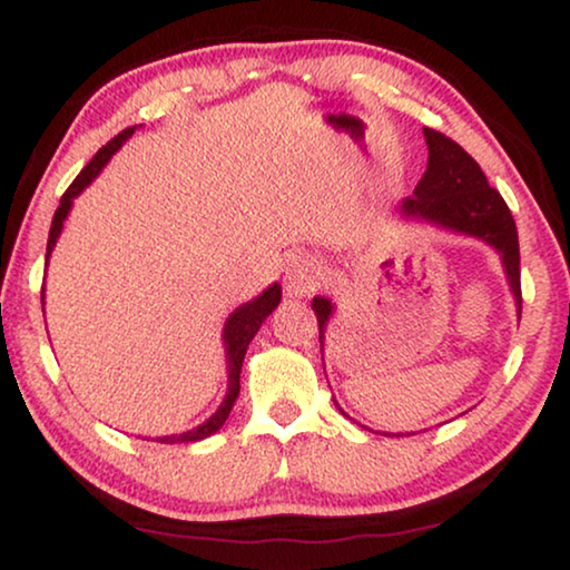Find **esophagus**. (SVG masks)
Segmentation results:
<instances>
[{
	"label": "esophagus",
	"instance_id": "obj_1",
	"mask_svg": "<svg viewBox=\"0 0 570 570\" xmlns=\"http://www.w3.org/2000/svg\"><path fill=\"white\" fill-rule=\"evenodd\" d=\"M324 269L322 264L311 256H298L291 267L285 272V291L291 298H303V295H311L322 285Z\"/></svg>",
	"mask_w": 570,
	"mask_h": 570
}]
</instances>
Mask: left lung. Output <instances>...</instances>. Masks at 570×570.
Returning <instances> with one entry per match:
<instances>
[{
    "instance_id": "8db88e82",
    "label": "left lung",
    "mask_w": 570,
    "mask_h": 570,
    "mask_svg": "<svg viewBox=\"0 0 570 570\" xmlns=\"http://www.w3.org/2000/svg\"><path fill=\"white\" fill-rule=\"evenodd\" d=\"M423 135L428 145V168L415 186V194L402 202L400 213L410 220H425L435 228L462 233V236L480 238L488 246H493L501 254L505 279H509L513 301H517V314L521 316L519 233L509 205L488 184L478 160L464 147H459L454 139L435 129H423ZM311 308L316 314L318 342H322L324 350L326 322L332 318L334 306L330 298L316 295L311 301ZM337 410L347 417V412L340 404Z\"/></svg>"
}]
</instances>
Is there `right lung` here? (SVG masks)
<instances>
[{
	"instance_id": "add662e5",
	"label": "right lung",
	"mask_w": 570,
	"mask_h": 570,
	"mask_svg": "<svg viewBox=\"0 0 570 570\" xmlns=\"http://www.w3.org/2000/svg\"><path fill=\"white\" fill-rule=\"evenodd\" d=\"M137 127H129L124 129L121 135H116L111 142L100 147V150L92 155V160L88 163L80 170V176L75 178L72 184H69V189L65 191V197H61L57 213H53V220H51V230H49V244H46V264H49V256L53 252V246H57V238L61 236V228H65V220L69 215V209H72V202L77 194L85 191V186H90L96 181V176L100 170L106 168V163L114 158L116 150L127 142V139L135 135ZM279 298H283V287L279 283H272L267 291L262 295H256L244 306H238L233 314L228 316V322L223 326V345H225V363H228V392H225V400L220 402V407L215 410V415H209L205 423L191 428V431L186 433H174V435H163L158 439L160 443H194V441H202L207 439V435L217 433L223 428L225 420H228L230 410H233V402L238 400V392H240V365H244V355L248 350V342L254 340V334L259 332V326L264 324V318H267L272 311L277 308Z\"/></svg>"
}]
</instances>
